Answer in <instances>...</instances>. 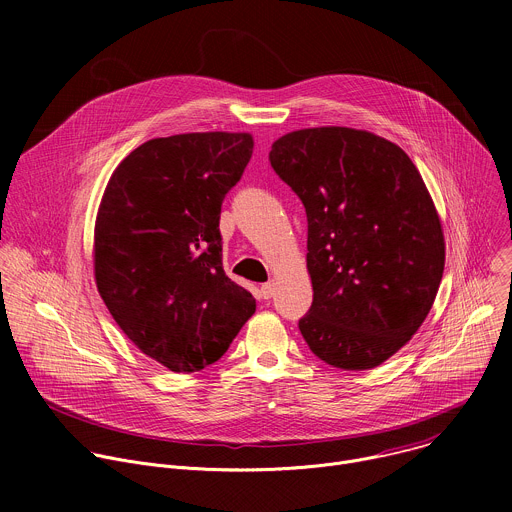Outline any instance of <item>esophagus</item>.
Segmentation results:
<instances>
[{
  "mask_svg": "<svg viewBox=\"0 0 512 512\" xmlns=\"http://www.w3.org/2000/svg\"><path fill=\"white\" fill-rule=\"evenodd\" d=\"M273 294H275V281H267V283L261 285V296H263L265 300L273 298Z\"/></svg>",
  "mask_w": 512,
  "mask_h": 512,
  "instance_id": "1",
  "label": "esophagus"
}]
</instances>
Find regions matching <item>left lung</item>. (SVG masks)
I'll return each instance as SVG.
<instances>
[{"instance_id":"left-lung-1","label":"left lung","mask_w":512,"mask_h":512,"mask_svg":"<svg viewBox=\"0 0 512 512\" xmlns=\"http://www.w3.org/2000/svg\"><path fill=\"white\" fill-rule=\"evenodd\" d=\"M269 162L308 216L304 340L336 369L379 367L419 330L444 275V231L419 170L393 141L334 125L281 135Z\"/></svg>"}]
</instances>
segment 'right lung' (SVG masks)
Masks as SVG:
<instances>
[{
  "label": "right lung",
  "mask_w": 512,
  "mask_h": 512,
  "mask_svg": "<svg viewBox=\"0 0 512 512\" xmlns=\"http://www.w3.org/2000/svg\"><path fill=\"white\" fill-rule=\"evenodd\" d=\"M253 154L251 133L141 143L111 174L95 221V281L125 336L174 373L221 358L255 314L227 277L218 221Z\"/></svg>",
  "instance_id": "obj_1"
}]
</instances>
